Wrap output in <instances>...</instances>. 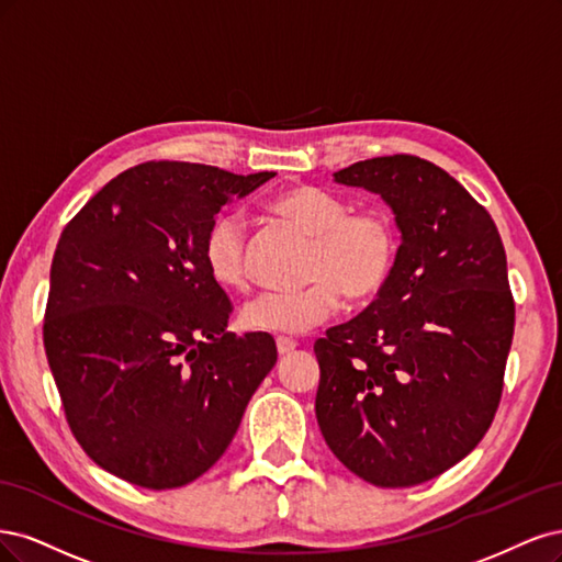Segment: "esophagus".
Wrapping results in <instances>:
<instances>
[{"label":"esophagus","instance_id":"1","mask_svg":"<svg viewBox=\"0 0 562 562\" xmlns=\"http://www.w3.org/2000/svg\"><path fill=\"white\" fill-rule=\"evenodd\" d=\"M276 342H278V352H280L282 357L296 350V340H292V338H284V336H280Z\"/></svg>","mask_w":562,"mask_h":562}]
</instances>
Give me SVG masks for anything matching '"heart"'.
I'll return each instance as SVG.
<instances>
[{
  "mask_svg": "<svg viewBox=\"0 0 562 562\" xmlns=\"http://www.w3.org/2000/svg\"><path fill=\"white\" fill-rule=\"evenodd\" d=\"M268 210L311 238L303 263L307 284L247 301L240 315L247 329L299 336L336 315L342 294L361 303L387 286L400 255V231L390 212L352 210L348 198L307 184L282 189L270 198ZM201 255L220 286L228 292L249 286L247 231L238 214L216 216L205 231Z\"/></svg>",
  "mask_w": 562,
  "mask_h": 562,
  "instance_id": "1",
  "label": "heart"
}]
</instances>
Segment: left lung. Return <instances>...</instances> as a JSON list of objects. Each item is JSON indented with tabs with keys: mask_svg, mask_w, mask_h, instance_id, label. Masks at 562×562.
I'll return each instance as SVG.
<instances>
[{
	"mask_svg": "<svg viewBox=\"0 0 562 562\" xmlns=\"http://www.w3.org/2000/svg\"><path fill=\"white\" fill-rule=\"evenodd\" d=\"M334 177L383 195L402 245L378 299L315 340L317 423L359 479L418 485L469 456L497 413L516 322L504 245L487 210L425 158Z\"/></svg>",
	"mask_w": 562,
	"mask_h": 562,
	"instance_id": "obj_1",
	"label": "left lung"
}]
</instances>
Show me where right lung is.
Wrapping results in <instances>:
<instances>
[{
  "mask_svg": "<svg viewBox=\"0 0 562 562\" xmlns=\"http://www.w3.org/2000/svg\"><path fill=\"white\" fill-rule=\"evenodd\" d=\"M270 177L149 160L65 226L44 348L71 434L110 474L149 491L203 476L276 367L273 336L224 331L233 303L201 255L216 212Z\"/></svg>",
  "mask_w": 562,
  "mask_h": 562,
  "instance_id": "1",
  "label": "right lung"
}]
</instances>
